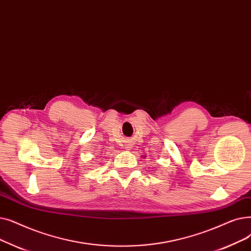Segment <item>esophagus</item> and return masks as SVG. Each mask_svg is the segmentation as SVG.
<instances>
[{"instance_id":"1","label":"esophagus","mask_w":251,"mask_h":251,"mask_svg":"<svg viewBox=\"0 0 251 251\" xmlns=\"http://www.w3.org/2000/svg\"><path fill=\"white\" fill-rule=\"evenodd\" d=\"M127 148H129V147H127Z\"/></svg>"}]
</instances>
